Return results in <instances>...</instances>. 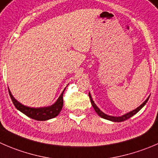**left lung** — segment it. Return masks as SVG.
Wrapping results in <instances>:
<instances>
[{"instance_id": "left-lung-1", "label": "left lung", "mask_w": 158, "mask_h": 158, "mask_svg": "<svg viewBox=\"0 0 158 158\" xmlns=\"http://www.w3.org/2000/svg\"><path fill=\"white\" fill-rule=\"evenodd\" d=\"M89 99H90V101H91L92 105H93V108H94L95 111L97 113V114L99 115V116H101L102 118H103V119H106V120H110V121H113V122H122V121H124V120H127V119H129V118H131V116H133L134 115H135L137 112L140 111V110H141L143 106H144V105L147 103V102H148V99H149V97H150L149 96V97H148V99H147L146 100H145L144 102H143V103L140 106H138L137 109H135V110H133V111L129 112V113H126V114L123 115V116H109V115L104 113L103 112L101 111V110H99L97 106H96V105L95 104V102H93V99H92V96H91V95H90L89 93Z\"/></svg>"}]
</instances>
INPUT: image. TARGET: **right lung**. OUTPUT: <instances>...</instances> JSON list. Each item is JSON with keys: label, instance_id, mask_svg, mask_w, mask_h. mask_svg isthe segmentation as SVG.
<instances>
[{"label": "right lung", "instance_id": "1", "mask_svg": "<svg viewBox=\"0 0 158 158\" xmlns=\"http://www.w3.org/2000/svg\"><path fill=\"white\" fill-rule=\"evenodd\" d=\"M65 89L61 93L59 99H57V101L53 105L47 107H40V108H33V107H29L22 105L21 102H19L15 99V97L12 96L9 89L8 92L14 105L19 111H21V113L25 114L28 117L34 119V120L43 121V120H50V119H52V118L56 117L59 114V113L62 110V106H63V93Z\"/></svg>", "mask_w": 158, "mask_h": 158}]
</instances>
